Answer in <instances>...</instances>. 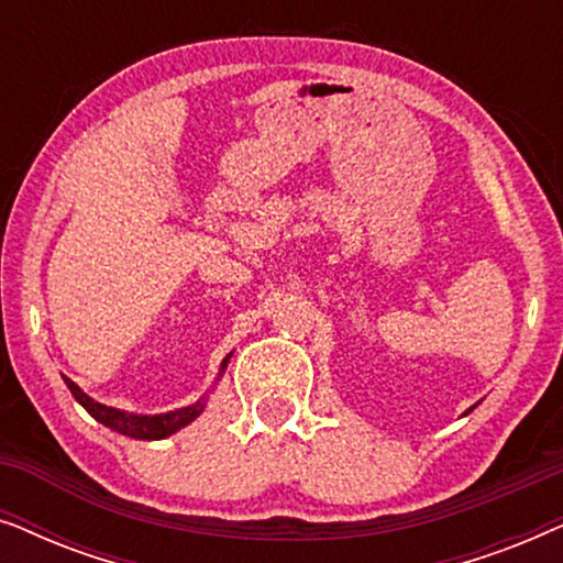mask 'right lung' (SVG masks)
Instances as JSON below:
<instances>
[{
    "label": "right lung",
    "instance_id": "obj_1",
    "mask_svg": "<svg viewBox=\"0 0 563 563\" xmlns=\"http://www.w3.org/2000/svg\"><path fill=\"white\" fill-rule=\"evenodd\" d=\"M228 358L222 361V368L228 366ZM64 382H66V387L71 389L76 402H79L84 410L91 415V418L99 420L107 428L118 430V433H122V435L137 438V441H161V438L172 435L179 428L189 426V422L205 410V397H202L197 405L181 407V410H174V412H166V415H128V412L112 410V407H107V405L95 402V399L84 395V391L76 387V384L68 379V376H64Z\"/></svg>",
    "mask_w": 563,
    "mask_h": 563
}]
</instances>
